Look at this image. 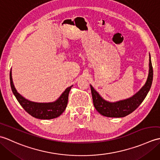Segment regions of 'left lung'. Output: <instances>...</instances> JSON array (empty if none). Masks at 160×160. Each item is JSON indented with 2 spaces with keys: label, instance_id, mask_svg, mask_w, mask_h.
I'll list each match as a JSON object with an SVG mask.
<instances>
[{
  "label": "left lung",
  "instance_id": "8db88e82",
  "mask_svg": "<svg viewBox=\"0 0 160 160\" xmlns=\"http://www.w3.org/2000/svg\"><path fill=\"white\" fill-rule=\"evenodd\" d=\"M152 76H153V71H152L151 57L149 55V72L147 80L143 87L136 94L127 100L116 102H108L102 99L91 85L94 107L101 115L106 117L122 118L127 116L136 109L147 96L152 84Z\"/></svg>",
  "mask_w": 160,
  "mask_h": 160
}]
</instances>
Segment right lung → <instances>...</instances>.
Returning a JSON list of instances; mask_svg holds the SVG:
<instances>
[{
    "label": "right lung",
    "mask_w": 160,
    "mask_h": 160,
    "mask_svg": "<svg viewBox=\"0 0 160 160\" xmlns=\"http://www.w3.org/2000/svg\"><path fill=\"white\" fill-rule=\"evenodd\" d=\"M9 79L12 92L17 100L25 111L33 118L41 119V120H50V119H53L60 116L65 110L68 102L69 93L72 86L66 89L58 99L54 102L37 103L26 100L17 92L13 84L12 70L10 71Z\"/></svg>",
    "instance_id": "1"
}]
</instances>
